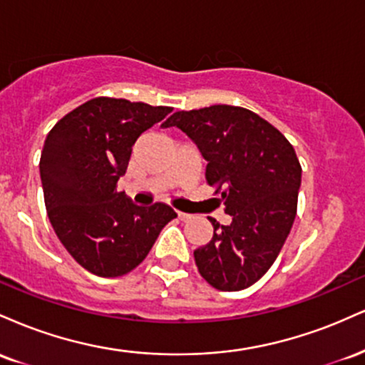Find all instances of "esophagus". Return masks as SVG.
<instances>
[{
	"mask_svg": "<svg viewBox=\"0 0 365 365\" xmlns=\"http://www.w3.org/2000/svg\"><path fill=\"white\" fill-rule=\"evenodd\" d=\"M178 217L182 221H188L192 217V215H188V212H182V211H178Z\"/></svg>",
	"mask_w": 365,
	"mask_h": 365,
	"instance_id": "1",
	"label": "esophagus"
}]
</instances>
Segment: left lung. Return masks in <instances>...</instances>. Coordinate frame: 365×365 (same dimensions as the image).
I'll return each instance as SVG.
<instances>
[{
    "instance_id": "1",
    "label": "left lung",
    "mask_w": 365,
    "mask_h": 365,
    "mask_svg": "<svg viewBox=\"0 0 365 365\" xmlns=\"http://www.w3.org/2000/svg\"><path fill=\"white\" fill-rule=\"evenodd\" d=\"M163 127L185 132L207 161L206 182L232 216L194 250L197 269L221 292H238L267 273L297 215L302 168L287 137L240 106L177 111Z\"/></svg>"
}]
</instances>
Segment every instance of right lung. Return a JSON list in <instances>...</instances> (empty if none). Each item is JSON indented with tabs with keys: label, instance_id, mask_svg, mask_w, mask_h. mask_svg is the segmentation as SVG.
<instances>
[{
	"label": "right lung",
	"instance_id": "1",
	"mask_svg": "<svg viewBox=\"0 0 365 365\" xmlns=\"http://www.w3.org/2000/svg\"><path fill=\"white\" fill-rule=\"evenodd\" d=\"M173 111L168 106L94 98L48 133L39 170L54 233L87 271L116 278L135 269L177 212L163 202L135 206L118 180L140 133Z\"/></svg>",
	"mask_w": 365,
	"mask_h": 365
}]
</instances>
